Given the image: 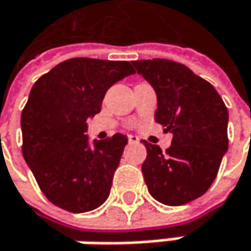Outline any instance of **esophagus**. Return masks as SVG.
I'll return each mask as SVG.
<instances>
[{
    "mask_svg": "<svg viewBox=\"0 0 251 251\" xmlns=\"http://www.w3.org/2000/svg\"><path fill=\"white\" fill-rule=\"evenodd\" d=\"M128 141L133 143V144H136V143H140V139L137 136H128Z\"/></svg>",
    "mask_w": 251,
    "mask_h": 251,
    "instance_id": "34e87169",
    "label": "esophagus"
}]
</instances>
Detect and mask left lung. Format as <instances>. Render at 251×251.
<instances>
[{"label": "left lung", "instance_id": "obj_1", "mask_svg": "<svg viewBox=\"0 0 251 251\" xmlns=\"http://www.w3.org/2000/svg\"><path fill=\"white\" fill-rule=\"evenodd\" d=\"M133 66L156 92L154 120L173 133L172 146L165 153L143 141L146 185L162 204H188L208 191L227 153V107L209 82L182 63L153 59L134 60Z\"/></svg>", "mask_w": 251, "mask_h": 251}]
</instances>
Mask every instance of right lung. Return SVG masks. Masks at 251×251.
<instances>
[{
  "mask_svg": "<svg viewBox=\"0 0 251 251\" xmlns=\"http://www.w3.org/2000/svg\"><path fill=\"white\" fill-rule=\"evenodd\" d=\"M131 74L124 60L75 57L33 85L21 112L23 156L51 204L86 212L107 201L128 139L117 133L91 141L86 121L101 111L108 88Z\"/></svg>",
  "mask_w": 251,
  "mask_h": 251,
  "instance_id": "right-lung-1",
  "label": "right lung"
}]
</instances>
